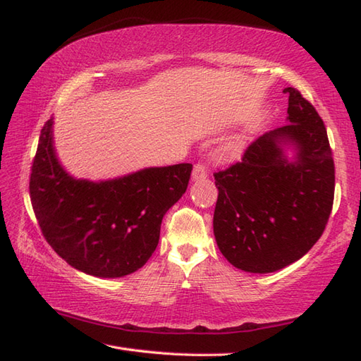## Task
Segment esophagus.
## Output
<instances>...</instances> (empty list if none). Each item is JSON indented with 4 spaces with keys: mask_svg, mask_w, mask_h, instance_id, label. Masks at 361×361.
<instances>
[{
    "mask_svg": "<svg viewBox=\"0 0 361 361\" xmlns=\"http://www.w3.org/2000/svg\"><path fill=\"white\" fill-rule=\"evenodd\" d=\"M208 176V169H206L204 163H197L192 171V180H202Z\"/></svg>",
    "mask_w": 361,
    "mask_h": 361,
    "instance_id": "1",
    "label": "esophagus"
}]
</instances>
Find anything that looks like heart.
Listing matches in <instances>:
<instances>
[{
	"label": "heart",
	"instance_id": "heart-1",
	"mask_svg": "<svg viewBox=\"0 0 361 361\" xmlns=\"http://www.w3.org/2000/svg\"><path fill=\"white\" fill-rule=\"evenodd\" d=\"M240 149H242V141L237 140V141H233L231 144L226 145L225 153H226L228 157H234V155H237V153L240 152Z\"/></svg>",
	"mask_w": 361,
	"mask_h": 361
}]
</instances>
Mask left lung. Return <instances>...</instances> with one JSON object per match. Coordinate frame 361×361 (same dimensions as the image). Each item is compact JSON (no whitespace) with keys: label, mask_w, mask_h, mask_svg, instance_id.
Segmentation results:
<instances>
[{"label":"left lung","mask_w":361,"mask_h":361,"mask_svg":"<svg viewBox=\"0 0 361 361\" xmlns=\"http://www.w3.org/2000/svg\"><path fill=\"white\" fill-rule=\"evenodd\" d=\"M283 93L288 124L259 136L240 161L214 173L219 250L250 273H273L301 259L332 212L335 164L324 122L296 88ZM286 145L297 150L293 161L283 153Z\"/></svg>","instance_id":"8db88e82"}]
</instances>
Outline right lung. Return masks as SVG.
<instances>
[{"label":"right lung","instance_id":"obj_1","mask_svg":"<svg viewBox=\"0 0 361 361\" xmlns=\"http://www.w3.org/2000/svg\"><path fill=\"white\" fill-rule=\"evenodd\" d=\"M190 172L183 163L101 183L75 180L56 157L49 119L30 169V203L46 242L75 270L122 278L157 250L161 221L186 192Z\"/></svg>","mask_w":361,"mask_h":361}]
</instances>
